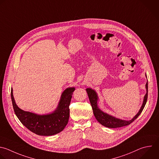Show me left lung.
Returning <instances> with one entry per match:
<instances>
[{"label":"left lung","mask_w":159,"mask_h":159,"mask_svg":"<svg viewBox=\"0 0 159 159\" xmlns=\"http://www.w3.org/2000/svg\"><path fill=\"white\" fill-rule=\"evenodd\" d=\"M147 77V75H145ZM145 88L147 92L143 97V100L142 106L139 111V112L131 119L129 120H122L118 118H116L112 116H111L107 113L103 112L102 111H101L98 107V95L95 90L92 89L91 88H87L86 89L87 93L88 94L90 104L92 105L93 112L94 114V116L95 119L97 120V121L102 124V125L108 127V128H119L124 126L128 125L130 124L132 122H133L141 114L142 112L145 105L146 104L147 100V97H148V82H147L145 85Z\"/></svg>","instance_id":"1"}]
</instances>
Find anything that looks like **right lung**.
Instances as JSON below:
<instances>
[{
  "mask_svg": "<svg viewBox=\"0 0 159 159\" xmlns=\"http://www.w3.org/2000/svg\"><path fill=\"white\" fill-rule=\"evenodd\" d=\"M75 87H68L62 93L56 109L52 113L39 115L20 109L16 103L11 89V99L14 112L21 123L29 130L39 135L50 136L62 131L67 125L69 105Z\"/></svg>",
  "mask_w": 159,
  "mask_h": 159,
  "instance_id": "add662e5",
  "label": "right lung"
}]
</instances>
